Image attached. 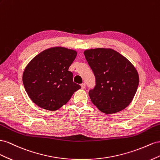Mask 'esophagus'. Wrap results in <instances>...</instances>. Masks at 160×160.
I'll use <instances>...</instances> for the list:
<instances>
[{
	"label": "esophagus",
	"instance_id": "1",
	"mask_svg": "<svg viewBox=\"0 0 160 160\" xmlns=\"http://www.w3.org/2000/svg\"><path fill=\"white\" fill-rule=\"evenodd\" d=\"M81 87H82V89H84L86 88V84H84V83L82 84H81Z\"/></svg>",
	"mask_w": 160,
	"mask_h": 160
}]
</instances>
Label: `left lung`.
<instances>
[{"label":"left lung","mask_w":160,"mask_h":160,"mask_svg":"<svg viewBox=\"0 0 160 160\" xmlns=\"http://www.w3.org/2000/svg\"><path fill=\"white\" fill-rule=\"evenodd\" d=\"M84 53L95 76L96 84L88 92L91 101L106 114L126 108L139 85L138 73L133 64L111 49H88Z\"/></svg>","instance_id":"1"}]
</instances>
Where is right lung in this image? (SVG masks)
Here are the masks:
<instances>
[{"instance_id":"right-lung-1","label":"right lung","mask_w":160,"mask_h":160,"mask_svg":"<svg viewBox=\"0 0 160 160\" xmlns=\"http://www.w3.org/2000/svg\"><path fill=\"white\" fill-rule=\"evenodd\" d=\"M74 50L53 48L45 50L25 68L22 82L29 98L39 107L56 111L66 104L81 86L68 71L76 57Z\"/></svg>"}]
</instances>
